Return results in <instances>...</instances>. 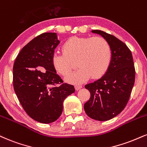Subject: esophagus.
Here are the masks:
<instances>
[{"label":"esophagus","instance_id":"esophagus-1","mask_svg":"<svg viewBox=\"0 0 147 147\" xmlns=\"http://www.w3.org/2000/svg\"><path fill=\"white\" fill-rule=\"evenodd\" d=\"M75 88L76 90H80L81 88H82V86H80V85H75Z\"/></svg>","mask_w":147,"mask_h":147}]
</instances>
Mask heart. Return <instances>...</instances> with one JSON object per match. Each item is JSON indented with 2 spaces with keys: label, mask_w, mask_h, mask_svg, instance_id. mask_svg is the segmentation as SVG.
<instances>
[{
  "label": "heart",
  "mask_w": 147,
  "mask_h": 147,
  "mask_svg": "<svg viewBox=\"0 0 147 147\" xmlns=\"http://www.w3.org/2000/svg\"><path fill=\"white\" fill-rule=\"evenodd\" d=\"M63 52L53 55L52 63L59 73L67 75L77 59L76 71L65 78L67 82L79 84L92 77L98 78L105 73L110 64L112 50L108 42L101 37L74 36L63 44Z\"/></svg>",
  "instance_id": "obj_1"
}]
</instances>
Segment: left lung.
Here are the masks:
<instances>
[{
    "instance_id": "1",
    "label": "left lung",
    "mask_w": 147,
    "mask_h": 147,
    "mask_svg": "<svg viewBox=\"0 0 147 147\" xmlns=\"http://www.w3.org/2000/svg\"><path fill=\"white\" fill-rule=\"evenodd\" d=\"M92 33L108 42L112 58L105 75L85 86L90 98L84 104V110L90 118L106 121L119 114L127 105L135 82V68L131 52L124 42L100 30Z\"/></svg>"
}]
</instances>
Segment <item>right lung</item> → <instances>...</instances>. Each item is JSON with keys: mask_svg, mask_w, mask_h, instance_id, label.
<instances>
[{"mask_svg": "<svg viewBox=\"0 0 147 147\" xmlns=\"http://www.w3.org/2000/svg\"><path fill=\"white\" fill-rule=\"evenodd\" d=\"M59 42L56 33L35 37L22 48L13 67L14 91L21 105L31 118L45 124L59 118L63 100L75 91L72 85L63 84L53 65Z\"/></svg>", "mask_w": 147, "mask_h": 147, "instance_id": "1", "label": "right lung"}]
</instances>
